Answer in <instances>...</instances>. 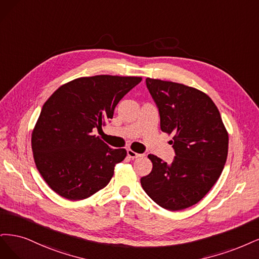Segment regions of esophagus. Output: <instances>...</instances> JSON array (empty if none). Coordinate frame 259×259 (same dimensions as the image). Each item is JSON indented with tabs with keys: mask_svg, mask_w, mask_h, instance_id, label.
<instances>
[{
	"mask_svg": "<svg viewBox=\"0 0 259 259\" xmlns=\"http://www.w3.org/2000/svg\"><path fill=\"white\" fill-rule=\"evenodd\" d=\"M127 155H128L129 158H131V159H136V158H140V157L143 156V155H141V154H138V153H136V152L131 151V149H128V151H127Z\"/></svg>",
	"mask_w": 259,
	"mask_h": 259,
	"instance_id": "obj_1",
	"label": "esophagus"
}]
</instances>
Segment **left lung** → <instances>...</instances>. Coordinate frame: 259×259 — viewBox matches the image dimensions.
<instances>
[{
    "label": "left lung",
    "instance_id": "1",
    "mask_svg": "<svg viewBox=\"0 0 259 259\" xmlns=\"http://www.w3.org/2000/svg\"><path fill=\"white\" fill-rule=\"evenodd\" d=\"M158 107L161 131L173 135L171 164L148 155L153 170L141 179L152 200L169 211L198 203L221 177L228 154V133L219 108L202 91L173 81L146 78Z\"/></svg>",
    "mask_w": 259,
    "mask_h": 259
}]
</instances>
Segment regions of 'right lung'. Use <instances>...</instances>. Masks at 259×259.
<instances>
[{"label":"right lung","mask_w":259,"mask_h":259,"mask_svg":"<svg viewBox=\"0 0 259 259\" xmlns=\"http://www.w3.org/2000/svg\"><path fill=\"white\" fill-rule=\"evenodd\" d=\"M142 80L97 75L66 82L49 97L32 132L36 168L55 193L82 200L104 188L115 164L127 156L96 137L113 118L116 105Z\"/></svg>","instance_id":"1"}]
</instances>
